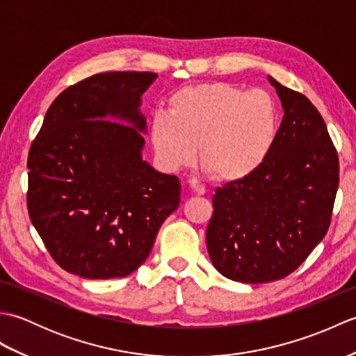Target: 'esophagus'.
<instances>
[{
	"label": "esophagus",
	"mask_w": 356,
	"mask_h": 356,
	"mask_svg": "<svg viewBox=\"0 0 356 356\" xmlns=\"http://www.w3.org/2000/svg\"><path fill=\"white\" fill-rule=\"evenodd\" d=\"M190 186H191V190L197 194V195H203L207 193V188H205V185L203 184H200L197 179H190Z\"/></svg>",
	"instance_id": "obj_1"
}]
</instances>
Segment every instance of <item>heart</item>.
Listing matches in <instances>:
<instances>
[{"instance_id":"b5f03b06","label":"heart","mask_w":356,"mask_h":356,"mask_svg":"<svg viewBox=\"0 0 356 356\" xmlns=\"http://www.w3.org/2000/svg\"><path fill=\"white\" fill-rule=\"evenodd\" d=\"M280 131V107L266 90H246L226 82L190 86L170 97L168 113L151 122V140L171 168L197 161L223 182L257 171L270 154Z\"/></svg>"}]
</instances>
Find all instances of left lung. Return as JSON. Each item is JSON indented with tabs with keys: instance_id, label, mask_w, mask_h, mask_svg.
Masks as SVG:
<instances>
[{
	"instance_id": "1",
	"label": "left lung",
	"mask_w": 356,
	"mask_h": 356,
	"mask_svg": "<svg viewBox=\"0 0 356 356\" xmlns=\"http://www.w3.org/2000/svg\"><path fill=\"white\" fill-rule=\"evenodd\" d=\"M269 82L284 116L259 170L217 188L207 246L214 268L241 283L284 278L327 234L339 184L338 153L305 95Z\"/></svg>"
}]
</instances>
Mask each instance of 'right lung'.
<instances>
[{
  "mask_svg": "<svg viewBox=\"0 0 356 356\" xmlns=\"http://www.w3.org/2000/svg\"><path fill=\"white\" fill-rule=\"evenodd\" d=\"M156 78L108 72L76 82L51 102L32 142L30 220L51 259L70 274H131L179 207V179L140 156L147 130L140 96Z\"/></svg>",
  "mask_w": 356,
  "mask_h": 356,
  "instance_id": "obj_1",
  "label": "right lung"
}]
</instances>
